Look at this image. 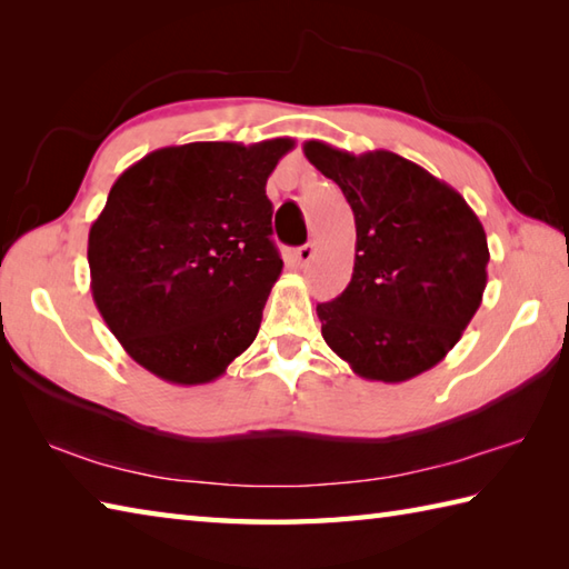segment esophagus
I'll use <instances>...</instances> for the list:
<instances>
[{"label": "esophagus", "instance_id": "esophagus-1", "mask_svg": "<svg viewBox=\"0 0 569 569\" xmlns=\"http://www.w3.org/2000/svg\"><path fill=\"white\" fill-rule=\"evenodd\" d=\"M316 253H318V247L312 244V241H308V244H303V247H300V249L296 251V261H298L300 266H306V263L312 261V257H316Z\"/></svg>", "mask_w": 569, "mask_h": 569}]
</instances>
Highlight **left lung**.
<instances>
[{
	"instance_id": "8db88e82",
	"label": "left lung",
	"mask_w": 569,
	"mask_h": 569,
	"mask_svg": "<svg viewBox=\"0 0 569 569\" xmlns=\"http://www.w3.org/2000/svg\"><path fill=\"white\" fill-rule=\"evenodd\" d=\"M306 159L355 212L352 281L318 306L322 337L357 377L401 383L432 369L481 306L489 247L467 200L391 151L306 141Z\"/></svg>"
}]
</instances>
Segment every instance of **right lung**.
<instances>
[{"label": "right lung", "mask_w": 569, "mask_h": 569, "mask_svg": "<svg viewBox=\"0 0 569 569\" xmlns=\"http://www.w3.org/2000/svg\"><path fill=\"white\" fill-rule=\"evenodd\" d=\"M296 147L192 141L114 180L90 227V291L124 352L178 386L220 379L257 340L283 261L266 180Z\"/></svg>", "instance_id": "add662e5"}]
</instances>
